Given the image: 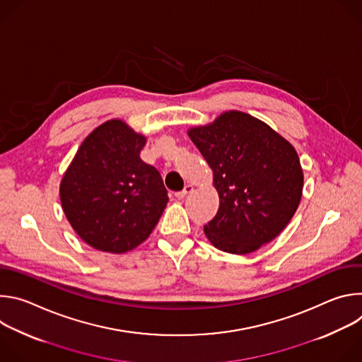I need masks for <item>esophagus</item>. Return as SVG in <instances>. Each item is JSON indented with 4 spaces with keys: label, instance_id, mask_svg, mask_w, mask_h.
<instances>
[{
    "label": "esophagus",
    "instance_id": "34e87169",
    "mask_svg": "<svg viewBox=\"0 0 362 362\" xmlns=\"http://www.w3.org/2000/svg\"><path fill=\"white\" fill-rule=\"evenodd\" d=\"M193 192V186L192 185H186L185 187H183V190H180V192H176L175 193V196L177 197V199H185L189 193H192Z\"/></svg>",
    "mask_w": 362,
    "mask_h": 362
}]
</instances>
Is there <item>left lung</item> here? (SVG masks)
Listing matches in <instances>:
<instances>
[{
	"label": "left lung",
	"instance_id": "8db88e82",
	"mask_svg": "<svg viewBox=\"0 0 362 362\" xmlns=\"http://www.w3.org/2000/svg\"><path fill=\"white\" fill-rule=\"evenodd\" d=\"M214 172L216 216L204 225L219 250L246 255L274 240L295 215L303 172L295 147L262 120L229 110L187 130Z\"/></svg>",
	"mask_w": 362,
	"mask_h": 362
}]
</instances>
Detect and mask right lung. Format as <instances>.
Returning <instances> with one entry per match:
<instances>
[{"mask_svg": "<svg viewBox=\"0 0 362 362\" xmlns=\"http://www.w3.org/2000/svg\"><path fill=\"white\" fill-rule=\"evenodd\" d=\"M147 139L120 119L95 127L60 183L64 215L91 247L124 253L143 243L169 202L160 173L140 159Z\"/></svg>", "mask_w": 362, "mask_h": 362, "instance_id": "right-lung-1", "label": "right lung"}]
</instances>
